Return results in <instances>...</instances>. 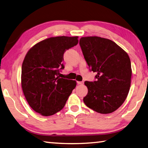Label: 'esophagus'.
I'll use <instances>...</instances> for the list:
<instances>
[{"mask_svg": "<svg viewBox=\"0 0 148 148\" xmlns=\"http://www.w3.org/2000/svg\"><path fill=\"white\" fill-rule=\"evenodd\" d=\"M77 83L78 85H83V83H84L83 82H77Z\"/></svg>", "mask_w": 148, "mask_h": 148, "instance_id": "34e87169", "label": "esophagus"}]
</instances>
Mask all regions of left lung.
Returning <instances> with one entry per match:
<instances>
[{"mask_svg": "<svg viewBox=\"0 0 148 148\" xmlns=\"http://www.w3.org/2000/svg\"><path fill=\"white\" fill-rule=\"evenodd\" d=\"M79 45L90 69L97 72L94 82L86 81V106L103 114H110L123 105L131 85L128 54L112 40L98 36L82 37Z\"/></svg>", "mask_w": 148, "mask_h": 148, "instance_id": "1", "label": "left lung"}]
</instances>
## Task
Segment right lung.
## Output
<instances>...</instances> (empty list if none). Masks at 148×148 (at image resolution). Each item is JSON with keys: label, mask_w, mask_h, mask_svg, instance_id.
<instances>
[{"label": "right lung", "mask_w": 148, "mask_h": 148, "mask_svg": "<svg viewBox=\"0 0 148 148\" xmlns=\"http://www.w3.org/2000/svg\"><path fill=\"white\" fill-rule=\"evenodd\" d=\"M78 36L51 37L37 43L26 54L21 83L27 103L43 116L60 111L76 86L75 80L61 78L63 54L78 43Z\"/></svg>", "instance_id": "obj_1"}]
</instances>
